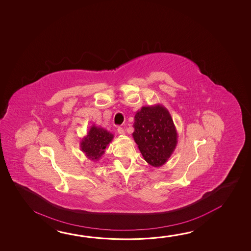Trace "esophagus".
<instances>
[{
	"label": "esophagus",
	"mask_w": 251,
	"mask_h": 251,
	"mask_svg": "<svg viewBox=\"0 0 251 251\" xmlns=\"http://www.w3.org/2000/svg\"><path fill=\"white\" fill-rule=\"evenodd\" d=\"M117 132H118V134H120V135H124V134H125V131H124V129L123 127H118V128H117Z\"/></svg>",
	"instance_id": "1"
}]
</instances>
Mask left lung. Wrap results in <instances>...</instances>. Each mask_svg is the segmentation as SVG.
I'll use <instances>...</instances> for the list:
<instances>
[{
	"label": "left lung",
	"instance_id": "left-lung-1",
	"mask_svg": "<svg viewBox=\"0 0 251 251\" xmlns=\"http://www.w3.org/2000/svg\"><path fill=\"white\" fill-rule=\"evenodd\" d=\"M132 134L145 161L162 167L178 143V134L169 111L161 104L142 106L135 115Z\"/></svg>",
	"mask_w": 251,
	"mask_h": 251
}]
</instances>
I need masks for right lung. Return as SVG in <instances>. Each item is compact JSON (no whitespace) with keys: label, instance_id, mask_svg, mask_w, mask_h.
<instances>
[{"label":"right lung","instance_id":"right-lung-1","mask_svg":"<svg viewBox=\"0 0 251 251\" xmlns=\"http://www.w3.org/2000/svg\"><path fill=\"white\" fill-rule=\"evenodd\" d=\"M113 138L112 133L93 124L87 135L80 141V149L91 161L97 162L105 153Z\"/></svg>","mask_w":251,"mask_h":251}]
</instances>
